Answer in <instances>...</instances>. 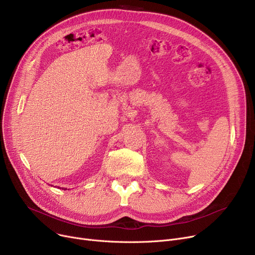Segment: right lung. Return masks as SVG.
I'll use <instances>...</instances> for the list:
<instances>
[{
	"instance_id": "right-lung-1",
	"label": "right lung",
	"mask_w": 255,
	"mask_h": 255,
	"mask_svg": "<svg viewBox=\"0 0 255 255\" xmlns=\"http://www.w3.org/2000/svg\"><path fill=\"white\" fill-rule=\"evenodd\" d=\"M62 189H63V190H66V189H64V188H62Z\"/></svg>"
}]
</instances>
